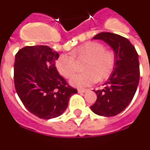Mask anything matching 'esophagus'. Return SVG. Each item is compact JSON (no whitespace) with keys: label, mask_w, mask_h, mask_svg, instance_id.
<instances>
[{"label":"esophagus","mask_w":150,"mask_h":150,"mask_svg":"<svg viewBox=\"0 0 150 150\" xmlns=\"http://www.w3.org/2000/svg\"><path fill=\"white\" fill-rule=\"evenodd\" d=\"M86 92H87V90L86 89H78L79 93H86Z\"/></svg>","instance_id":"obj_1"}]
</instances>
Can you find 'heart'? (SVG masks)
<instances>
[{
    "instance_id": "b5f03b06",
    "label": "heart",
    "mask_w": 150,
    "mask_h": 150,
    "mask_svg": "<svg viewBox=\"0 0 150 150\" xmlns=\"http://www.w3.org/2000/svg\"><path fill=\"white\" fill-rule=\"evenodd\" d=\"M76 60H86L83 71L85 72L75 75L70 83L76 88H84L98 81L109 78L115 64V53L105 50L100 43L88 41L73 50L71 55L63 54L57 58L56 68L58 73L66 79L71 77L76 71Z\"/></svg>"
}]
</instances>
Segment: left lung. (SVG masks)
<instances>
[{"mask_svg": "<svg viewBox=\"0 0 150 150\" xmlns=\"http://www.w3.org/2000/svg\"><path fill=\"white\" fill-rule=\"evenodd\" d=\"M93 39L101 40L111 47L115 64L104 88L95 91L97 100L90 108L100 116H115L125 110L137 89L140 79L138 54L127 39L117 34L100 32Z\"/></svg>", "mask_w": 150, "mask_h": 150, "instance_id": "1", "label": "left lung"}]
</instances>
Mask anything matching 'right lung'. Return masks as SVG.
I'll return each instance as SVG.
<instances>
[{
  "label": "right lung",
  "instance_id": "right-lung-1",
  "mask_svg": "<svg viewBox=\"0 0 150 150\" xmlns=\"http://www.w3.org/2000/svg\"><path fill=\"white\" fill-rule=\"evenodd\" d=\"M59 54L45 45L26 46L15 55L14 86L23 104L43 119L62 115L77 90L57 71Z\"/></svg>",
  "mask_w": 150,
  "mask_h": 150
}]
</instances>
